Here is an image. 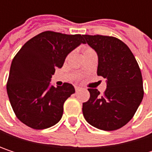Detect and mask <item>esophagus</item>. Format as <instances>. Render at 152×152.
<instances>
[{
    "mask_svg": "<svg viewBox=\"0 0 152 152\" xmlns=\"http://www.w3.org/2000/svg\"><path fill=\"white\" fill-rule=\"evenodd\" d=\"M80 89H81V88H80L79 86H75V90H76V91H78Z\"/></svg>",
    "mask_w": 152,
    "mask_h": 152,
    "instance_id": "34e87169",
    "label": "esophagus"
}]
</instances>
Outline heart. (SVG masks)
<instances>
[{"instance_id": "1", "label": "heart", "mask_w": 152, "mask_h": 152, "mask_svg": "<svg viewBox=\"0 0 152 152\" xmlns=\"http://www.w3.org/2000/svg\"><path fill=\"white\" fill-rule=\"evenodd\" d=\"M95 53V52H94L91 48L86 47V48L84 49V51H83V56L86 55V54H89V53Z\"/></svg>"}]
</instances>
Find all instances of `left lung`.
I'll return each mask as SVG.
<instances>
[{
	"label": "left lung",
	"instance_id": "8db88e82",
	"mask_svg": "<svg viewBox=\"0 0 152 152\" xmlns=\"http://www.w3.org/2000/svg\"><path fill=\"white\" fill-rule=\"evenodd\" d=\"M83 37L98 54V76L106 79L104 94L97 89H88L91 96L83 103V117L99 129H119L133 118L142 100L140 68L129 46L119 39L102 35Z\"/></svg>",
	"mask_w": 152,
	"mask_h": 152
}]
</instances>
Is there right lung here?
I'll list each match as a JSON object with an SVG mask.
<instances>
[{
    "label": "right lung",
    "instance_id": "right-lung-1",
    "mask_svg": "<svg viewBox=\"0 0 152 152\" xmlns=\"http://www.w3.org/2000/svg\"><path fill=\"white\" fill-rule=\"evenodd\" d=\"M83 36L47 31L28 40L15 54L7 92L16 117L26 126L45 129L61 119L64 102L75 88L68 83L51 86V78L71 51L85 44Z\"/></svg>",
    "mask_w": 152,
    "mask_h": 152
}]
</instances>
